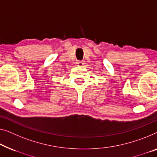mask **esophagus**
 Wrapping results in <instances>:
<instances>
[{"instance_id":"esophagus-1","label":"esophagus","mask_w":157,"mask_h":157,"mask_svg":"<svg viewBox=\"0 0 157 157\" xmlns=\"http://www.w3.org/2000/svg\"><path fill=\"white\" fill-rule=\"evenodd\" d=\"M83 65H84V63L82 61L77 62V65H78V66H82Z\"/></svg>"}]
</instances>
